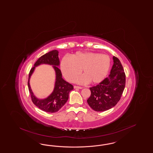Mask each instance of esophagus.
Wrapping results in <instances>:
<instances>
[{
	"label": "esophagus",
	"mask_w": 153,
	"mask_h": 153,
	"mask_svg": "<svg viewBox=\"0 0 153 153\" xmlns=\"http://www.w3.org/2000/svg\"><path fill=\"white\" fill-rule=\"evenodd\" d=\"M74 89H82V87H81V86H74Z\"/></svg>",
	"instance_id": "esophagus-1"
}]
</instances>
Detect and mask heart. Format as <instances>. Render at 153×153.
I'll return each instance as SVG.
<instances>
[{
  "instance_id": "b5f03b06",
  "label": "heart",
  "mask_w": 153,
  "mask_h": 153,
  "mask_svg": "<svg viewBox=\"0 0 153 153\" xmlns=\"http://www.w3.org/2000/svg\"><path fill=\"white\" fill-rule=\"evenodd\" d=\"M111 59L105 54L94 52H77L71 58L64 57L61 62V70L65 78L70 82L78 79L82 70V81L90 84L102 81L108 74Z\"/></svg>"
}]
</instances>
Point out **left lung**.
Wrapping results in <instances>:
<instances>
[{"label": "left lung", "instance_id": "obj_1", "mask_svg": "<svg viewBox=\"0 0 153 153\" xmlns=\"http://www.w3.org/2000/svg\"><path fill=\"white\" fill-rule=\"evenodd\" d=\"M114 64L110 74L100 84L90 88L91 95L87 100L95 111L108 110L116 105L121 98L126 86V74L120 61L113 56Z\"/></svg>", "mask_w": 153, "mask_h": 153}]
</instances>
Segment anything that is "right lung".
<instances>
[{"label":"right lung","mask_w":153,"mask_h":153,"mask_svg":"<svg viewBox=\"0 0 153 153\" xmlns=\"http://www.w3.org/2000/svg\"><path fill=\"white\" fill-rule=\"evenodd\" d=\"M58 50L51 51L39 58L32 67L29 74L27 86L33 103L42 111L47 112H56L59 111L68 100L69 92L74 89L73 85L62 79L61 71L56 66L59 65ZM41 63H48L55 65L53 66L56 72V81L55 88L52 94L47 99L39 100L33 94L29 85L30 77L35 67Z\"/></svg>","instance_id":"1"}]
</instances>
